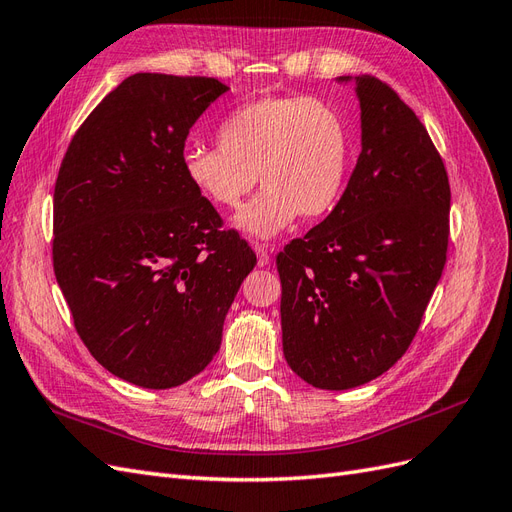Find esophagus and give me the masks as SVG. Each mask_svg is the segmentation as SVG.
<instances>
[{
    "instance_id": "34e87169",
    "label": "esophagus",
    "mask_w": 512,
    "mask_h": 512,
    "mask_svg": "<svg viewBox=\"0 0 512 512\" xmlns=\"http://www.w3.org/2000/svg\"><path fill=\"white\" fill-rule=\"evenodd\" d=\"M253 251L257 253V266L259 268H264V266H268L270 264V253H268V248L264 246V244H253Z\"/></svg>"
}]
</instances>
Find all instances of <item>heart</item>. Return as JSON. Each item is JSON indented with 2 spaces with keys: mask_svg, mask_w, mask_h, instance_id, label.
<instances>
[{
  "mask_svg": "<svg viewBox=\"0 0 512 512\" xmlns=\"http://www.w3.org/2000/svg\"><path fill=\"white\" fill-rule=\"evenodd\" d=\"M218 150L191 145L182 169L212 206L236 210L246 236L268 240L296 221L317 218L337 203L349 167V133L332 105L306 96H261L233 109L216 130Z\"/></svg>",
  "mask_w": 512,
  "mask_h": 512,
  "instance_id": "1",
  "label": "heart"
}]
</instances>
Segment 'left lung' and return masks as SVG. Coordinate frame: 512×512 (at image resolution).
Wrapping results in <instances>:
<instances>
[{
	"mask_svg": "<svg viewBox=\"0 0 512 512\" xmlns=\"http://www.w3.org/2000/svg\"><path fill=\"white\" fill-rule=\"evenodd\" d=\"M354 81L360 156L334 210L276 255L283 354L321 390L371 382L416 337L448 248L450 186L440 154L397 92Z\"/></svg>",
	"mask_w": 512,
	"mask_h": 512,
	"instance_id": "obj_1",
	"label": "left lung"
}]
</instances>
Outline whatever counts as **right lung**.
<instances>
[{
  "label": "right lung",
  "instance_id": "obj_1",
  "mask_svg": "<svg viewBox=\"0 0 512 512\" xmlns=\"http://www.w3.org/2000/svg\"><path fill=\"white\" fill-rule=\"evenodd\" d=\"M229 90L139 72L72 137L53 195V270L90 354L141 388H175L216 356L257 264L182 169L188 130Z\"/></svg>",
  "mask_w": 512,
  "mask_h": 512
}]
</instances>
